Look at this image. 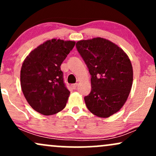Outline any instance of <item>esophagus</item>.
I'll use <instances>...</instances> for the list:
<instances>
[{
	"label": "esophagus",
	"instance_id": "obj_1",
	"mask_svg": "<svg viewBox=\"0 0 156 156\" xmlns=\"http://www.w3.org/2000/svg\"><path fill=\"white\" fill-rule=\"evenodd\" d=\"M77 87H78V83H74V84H72V87H73V89H76Z\"/></svg>",
	"mask_w": 156,
	"mask_h": 156
}]
</instances>
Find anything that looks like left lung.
<instances>
[{
  "label": "left lung",
  "mask_w": 156,
  "mask_h": 156,
  "mask_svg": "<svg viewBox=\"0 0 156 156\" xmlns=\"http://www.w3.org/2000/svg\"><path fill=\"white\" fill-rule=\"evenodd\" d=\"M91 75L92 89L84 98L89 112L106 118L120 110L133 83V67L128 55L112 42L101 37L76 43Z\"/></svg>",
  "instance_id": "8db88e82"
}]
</instances>
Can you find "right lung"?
Masks as SVG:
<instances>
[{
    "label": "right lung",
    "mask_w": 156,
    "mask_h": 156,
    "mask_svg": "<svg viewBox=\"0 0 156 156\" xmlns=\"http://www.w3.org/2000/svg\"><path fill=\"white\" fill-rule=\"evenodd\" d=\"M74 41L52 39L28 54L20 71L23 93L32 108L43 115L63 110L69 96L61 64L74 48Z\"/></svg>",
    "instance_id": "1"
}]
</instances>
